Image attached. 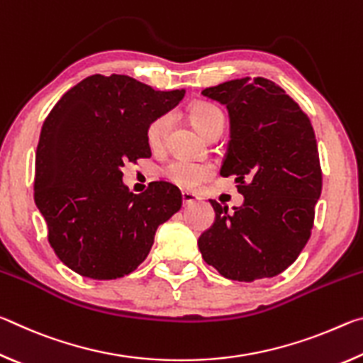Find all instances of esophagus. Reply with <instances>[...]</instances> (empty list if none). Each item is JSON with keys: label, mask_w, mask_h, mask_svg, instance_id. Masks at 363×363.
I'll return each mask as SVG.
<instances>
[{"label": "esophagus", "mask_w": 363, "mask_h": 363, "mask_svg": "<svg viewBox=\"0 0 363 363\" xmlns=\"http://www.w3.org/2000/svg\"><path fill=\"white\" fill-rule=\"evenodd\" d=\"M199 200H200V196L196 195V194H194V192H182V205L184 206L192 205V203H195V201H199Z\"/></svg>", "instance_id": "34e87169"}]
</instances>
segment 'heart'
I'll list each match as a JSON object with an SVG mask.
<instances>
[{"label": "heart", "mask_w": 363, "mask_h": 363, "mask_svg": "<svg viewBox=\"0 0 363 363\" xmlns=\"http://www.w3.org/2000/svg\"><path fill=\"white\" fill-rule=\"evenodd\" d=\"M189 120L203 136H219L224 128V113L220 108L208 102H195L189 107ZM169 113H164L153 120L147 128V143L152 149H160L164 144L167 134L171 128ZM163 176L169 182L184 189L196 187L213 176V167L206 162H194V160L177 158L169 162L163 168Z\"/></svg>", "instance_id": "1"}]
</instances>
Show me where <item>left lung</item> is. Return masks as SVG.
<instances>
[{
  "label": "left lung",
  "instance_id": "8db88e82",
  "mask_svg": "<svg viewBox=\"0 0 363 363\" xmlns=\"http://www.w3.org/2000/svg\"><path fill=\"white\" fill-rule=\"evenodd\" d=\"M227 107L230 140L220 176H235L243 205L210 200L216 218L201 233L206 264L225 279L275 277L311 237L322 192L317 140L307 115L267 78H237L201 91Z\"/></svg>",
  "mask_w": 363,
  "mask_h": 363
}]
</instances>
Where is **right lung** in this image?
<instances>
[{
  "label": "right lung",
  "mask_w": 363,
  "mask_h": 363,
  "mask_svg": "<svg viewBox=\"0 0 363 363\" xmlns=\"http://www.w3.org/2000/svg\"><path fill=\"white\" fill-rule=\"evenodd\" d=\"M184 94L126 75H93L49 112L36 149L35 203L52 250L73 272L94 280L131 274L149 255L158 225L181 210L173 184L150 182L134 195L121 168L152 155L147 128Z\"/></svg>",
  "instance_id": "obj_1"
}]
</instances>
